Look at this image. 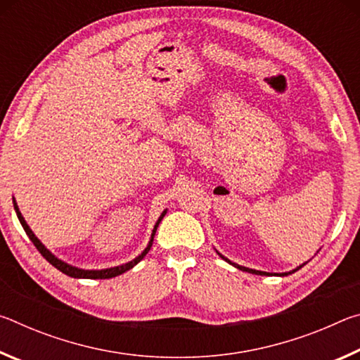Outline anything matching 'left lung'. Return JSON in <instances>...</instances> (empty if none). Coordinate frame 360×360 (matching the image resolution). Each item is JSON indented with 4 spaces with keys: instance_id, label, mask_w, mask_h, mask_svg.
Here are the masks:
<instances>
[{
    "instance_id": "left-lung-1",
    "label": "left lung",
    "mask_w": 360,
    "mask_h": 360,
    "mask_svg": "<svg viewBox=\"0 0 360 360\" xmlns=\"http://www.w3.org/2000/svg\"><path fill=\"white\" fill-rule=\"evenodd\" d=\"M219 254V252H217ZM221 255V257L224 259V260H227L230 265H233V266H236L238 268V270H241V271H248V273H252V275H262V276H270V275H273V273H266V271H259V270H252V268H246V266H241V265H236V264H233V262H230L229 259H225L222 254H219ZM304 265V264H303ZM303 265H300V266H297L295 270H292V271H289V273H275L276 276H288V275H290V273H295L297 270H300V268L303 266Z\"/></svg>"
}]
</instances>
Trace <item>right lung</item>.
<instances>
[{"instance_id":"right-lung-1","label":"right lung","mask_w":360,"mask_h":360,"mask_svg":"<svg viewBox=\"0 0 360 360\" xmlns=\"http://www.w3.org/2000/svg\"><path fill=\"white\" fill-rule=\"evenodd\" d=\"M12 202H14V210H15V212H17V217H19V221H20V224H22L23 230H25V233L28 235V238L32 240V243L36 246V249H38V251L41 252L42 257H44V259L49 262V264H52L53 266H56L57 270L65 273V275H68V276H71V278H84V279H108V278H114V276H119V275H122V273H125L127 270H130V268L135 266V265L138 264V262L143 260L144 255L149 252V249H150V246H152V241H154V235H155V231H157L158 224H160L163 216L167 214V211H163L162 216L158 217L155 227H154V230H152V236H150V241H149L148 248H146L144 251H143L141 254H139L136 259H133L131 262H129V264H124V265H119V266H112V268H106V270H82V268H76V266H72V265H70V264H66V262H63V260L57 259L56 255H53L51 251H49V249H46V246L42 245V243H41L38 238H36L34 233L32 231V229L28 227V224L25 222V219H23L22 212L19 211V206H17L14 198H12Z\"/></svg>"}]
</instances>
